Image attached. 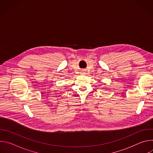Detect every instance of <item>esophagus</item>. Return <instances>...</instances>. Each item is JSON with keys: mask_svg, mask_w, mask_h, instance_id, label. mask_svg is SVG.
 Returning <instances> with one entry per match:
<instances>
[{"mask_svg": "<svg viewBox=\"0 0 153 153\" xmlns=\"http://www.w3.org/2000/svg\"><path fill=\"white\" fill-rule=\"evenodd\" d=\"M83 73H85V72H84V71H83Z\"/></svg>", "mask_w": 153, "mask_h": 153, "instance_id": "obj_1", "label": "esophagus"}]
</instances>
